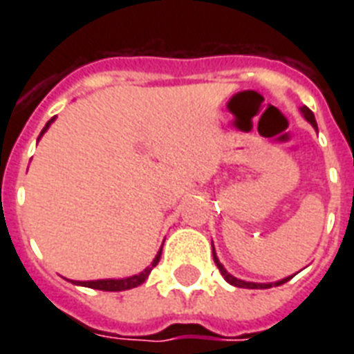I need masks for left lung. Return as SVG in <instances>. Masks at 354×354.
<instances>
[{
  "mask_svg": "<svg viewBox=\"0 0 354 354\" xmlns=\"http://www.w3.org/2000/svg\"><path fill=\"white\" fill-rule=\"evenodd\" d=\"M301 113H303V118L307 119L310 124H313L316 130H318V124H316V119H314V113L308 110L307 106H303L301 108ZM213 259H215V264L218 266V270H221V274L224 275V279L230 283V285L233 286H239V288H270V286H279L283 285V283H286V281L290 279V277H285V279H281L277 281V283H252V281H242V279H236V277H233L232 274H227V270L222 266V263L218 261V257H216V253H215V248H213Z\"/></svg>",
  "mask_w": 354,
  "mask_h": 354,
  "instance_id": "left-lung-1",
  "label": "left lung"
}]
</instances>
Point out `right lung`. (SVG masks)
I'll return each instance as SVG.
<instances>
[{"label":"right lung","mask_w":354,"mask_h":354,"mask_svg":"<svg viewBox=\"0 0 354 354\" xmlns=\"http://www.w3.org/2000/svg\"><path fill=\"white\" fill-rule=\"evenodd\" d=\"M55 121V118L51 119V121H47V124L44 127V130L40 132V138L44 136V132H46L47 128L51 127V122ZM38 138V139H40ZM163 248V246H161ZM161 248L160 252H158V255L154 257V261H152V264L150 266H147V268L141 272V274L138 275H132V277H124V279H97V281H71L73 285H80V286H90V288H95V290H106V292H121V290H130V288H136V286L143 285L145 279L149 277V274L152 272V268H154L156 264L160 263V257H161Z\"/></svg>","instance_id":"add662e5"}]
</instances>
